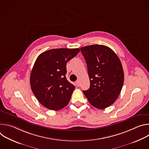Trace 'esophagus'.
I'll use <instances>...</instances> for the list:
<instances>
[{"instance_id":"1","label":"esophagus","mask_w":149,"mask_h":149,"mask_svg":"<svg viewBox=\"0 0 149 149\" xmlns=\"http://www.w3.org/2000/svg\"><path fill=\"white\" fill-rule=\"evenodd\" d=\"M75 84H76V86H77V87H79V86H80V82H79V81L78 80L76 81Z\"/></svg>"}]
</instances>
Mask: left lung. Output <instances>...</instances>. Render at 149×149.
Listing matches in <instances>:
<instances>
[{
    "mask_svg": "<svg viewBox=\"0 0 149 149\" xmlns=\"http://www.w3.org/2000/svg\"><path fill=\"white\" fill-rule=\"evenodd\" d=\"M86 59L90 87L83 93L97 109H104L117 99L124 83L120 59L109 47L92 45L81 48Z\"/></svg>",
    "mask_w": 149,
    "mask_h": 149,
    "instance_id": "left-lung-1",
    "label": "left lung"
}]
</instances>
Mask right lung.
I'll use <instances>...</instances> for the list:
<instances>
[{
    "label": "right lung",
    "instance_id": "1",
    "mask_svg": "<svg viewBox=\"0 0 149 149\" xmlns=\"http://www.w3.org/2000/svg\"><path fill=\"white\" fill-rule=\"evenodd\" d=\"M79 52V48L52 49L37 58L30 84L33 94L45 107L56 111L69 103L75 87L67 79L66 64Z\"/></svg>",
    "mask_w": 149,
    "mask_h": 149
}]
</instances>
